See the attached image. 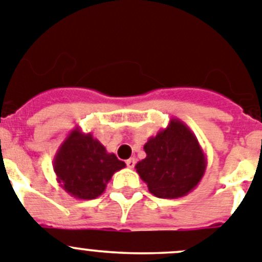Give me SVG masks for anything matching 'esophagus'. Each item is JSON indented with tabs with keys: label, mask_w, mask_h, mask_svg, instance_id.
<instances>
[{
	"label": "esophagus",
	"mask_w": 262,
	"mask_h": 262,
	"mask_svg": "<svg viewBox=\"0 0 262 262\" xmlns=\"http://www.w3.org/2000/svg\"><path fill=\"white\" fill-rule=\"evenodd\" d=\"M125 163H126V166L129 167V168H133V167L136 166V159H134V158H130V159L126 160Z\"/></svg>",
	"instance_id": "esophagus-1"
}]
</instances>
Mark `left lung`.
<instances>
[{
  "instance_id": "left-lung-1",
  "label": "left lung",
  "mask_w": 262,
  "mask_h": 262,
  "mask_svg": "<svg viewBox=\"0 0 262 262\" xmlns=\"http://www.w3.org/2000/svg\"><path fill=\"white\" fill-rule=\"evenodd\" d=\"M145 159L136 164L148 192L159 199H179L192 192L206 171L207 160L197 137L181 120L150 137L143 146Z\"/></svg>"
}]
</instances>
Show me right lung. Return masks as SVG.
I'll list each match as a JSON object with an SVG mask.
<instances>
[{
    "instance_id": "right-lung-1",
    "label": "right lung",
    "mask_w": 262,
    "mask_h": 262,
    "mask_svg": "<svg viewBox=\"0 0 262 262\" xmlns=\"http://www.w3.org/2000/svg\"><path fill=\"white\" fill-rule=\"evenodd\" d=\"M124 167V162L79 126L68 134L53 159V171L60 187L79 200L102 195L115 172Z\"/></svg>"
}]
</instances>
